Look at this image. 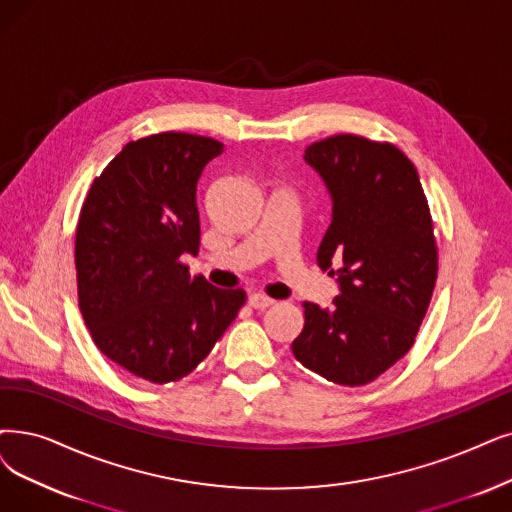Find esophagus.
I'll return each instance as SVG.
<instances>
[{
	"mask_svg": "<svg viewBox=\"0 0 512 512\" xmlns=\"http://www.w3.org/2000/svg\"><path fill=\"white\" fill-rule=\"evenodd\" d=\"M248 304L256 311H264V309H269L271 304H275V300L269 298V296H264V294H250Z\"/></svg>",
	"mask_w": 512,
	"mask_h": 512,
	"instance_id": "obj_1",
	"label": "esophagus"
}]
</instances>
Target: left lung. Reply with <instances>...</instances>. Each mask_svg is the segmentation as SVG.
<instances>
[{
  "label": "left lung",
  "instance_id": "8db88e82",
  "mask_svg": "<svg viewBox=\"0 0 512 512\" xmlns=\"http://www.w3.org/2000/svg\"><path fill=\"white\" fill-rule=\"evenodd\" d=\"M304 161L332 197L317 264L340 294L330 309L302 302L292 353L325 380L361 386L412 349L426 315L437 279L431 212L414 163L388 142L338 134L313 142Z\"/></svg>",
  "mask_w": 512,
  "mask_h": 512
}]
</instances>
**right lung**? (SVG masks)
I'll list each match as a JSON object with an SVG mask.
<instances>
[{"instance_id": "add662e5", "label": "right lung", "mask_w": 512, "mask_h": 512, "mask_svg": "<svg viewBox=\"0 0 512 512\" xmlns=\"http://www.w3.org/2000/svg\"><path fill=\"white\" fill-rule=\"evenodd\" d=\"M220 153L222 142L182 132L128 142L79 214L77 296L92 340L155 384L191 374L245 302L180 262L199 250L197 185Z\"/></svg>"}]
</instances>
